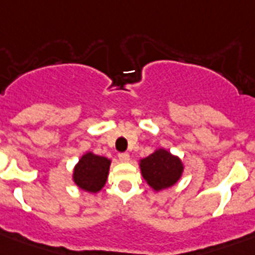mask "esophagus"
Segmentation results:
<instances>
[{"label": "esophagus", "mask_w": 255, "mask_h": 255, "mask_svg": "<svg viewBox=\"0 0 255 255\" xmlns=\"http://www.w3.org/2000/svg\"><path fill=\"white\" fill-rule=\"evenodd\" d=\"M119 160L123 161V163H127L128 160H129V155H128L127 152H122V153H119Z\"/></svg>", "instance_id": "obj_1"}]
</instances>
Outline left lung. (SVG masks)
Returning <instances> with one entry per match:
<instances>
[{
	"instance_id": "8db88e82",
	"label": "left lung",
	"mask_w": 255,
	"mask_h": 255,
	"mask_svg": "<svg viewBox=\"0 0 255 255\" xmlns=\"http://www.w3.org/2000/svg\"><path fill=\"white\" fill-rule=\"evenodd\" d=\"M143 177L155 190L165 189L177 182L182 173V164L178 157L165 149H159L141 160Z\"/></svg>"
}]
</instances>
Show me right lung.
<instances>
[{
	"label": "right lung",
	"mask_w": 255,
	"mask_h": 255,
	"mask_svg": "<svg viewBox=\"0 0 255 255\" xmlns=\"http://www.w3.org/2000/svg\"><path fill=\"white\" fill-rule=\"evenodd\" d=\"M110 163L106 157L86 153L74 169V181L87 192H98L106 184Z\"/></svg>",
	"instance_id": "obj_1"
}]
</instances>
